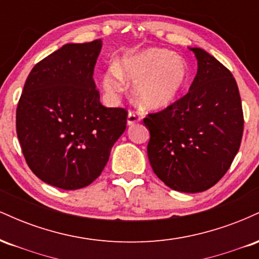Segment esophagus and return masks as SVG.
<instances>
[{"instance_id":"obj_1","label":"esophagus","mask_w":259,"mask_h":259,"mask_svg":"<svg viewBox=\"0 0 259 259\" xmlns=\"http://www.w3.org/2000/svg\"><path fill=\"white\" fill-rule=\"evenodd\" d=\"M140 119H141V115L138 111H130L127 113V125H134L139 123Z\"/></svg>"}]
</instances>
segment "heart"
Returning <instances> with one entry per match:
<instances>
[{"mask_svg": "<svg viewBox=\"0 0 259 259\" xmlns=\"http://www.w3.org/2000/svg\"><path fill=\"white\" fill-rule=\"evenodd\" d=\"M190 69L180 56L160 49L124 56L120 63L113 64L107 72L103 88L108 94H117L124 81L136 82L134 96L147 108H163L174 102L186 88Z\"/></svg>", "mask_w": 259, "mask_h": 259, "instance_id": "obj_1", "label": "heart"}]
</instances>
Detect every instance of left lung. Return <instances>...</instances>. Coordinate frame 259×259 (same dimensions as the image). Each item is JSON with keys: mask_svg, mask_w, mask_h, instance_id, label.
Listing matches in <instances>:
<instances>
[{"mask_svg": "<svg viewBox=\"0 0 259 259\" xmlns=\"http://www.w3.org/2000/svg\"><path fill=\"white\" fill-rule=\"evenodd\" d=\"M198 69L190 90L144 118L154 174L175 191H206L224 177L239 151L243 112L235 78L218 59L190 49Z\"/></svg>", "mask_w": 259, "mask_h": 259, "instance_id": "1", "label": "left lung"}]
</instances>
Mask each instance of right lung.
Returning <instances> with one entry per match:
<instances>
[{"instance_id": "add662e5", "label": "right lung", "mask_w": 259, "mask_h": 259, "mask_svg": "<svg viewBox=\"0 0 259 259\" xmlns=\"http://www.w3.org/2000/svg\"><path fill=\"white\" fill-rule=\"evenodd\" d=\"M102 42L67 44L31 69L17 107L22 152L38 179L64 190L102 173L126 127L125 108L100 102L94 69Z\"/></svg>"}]
</instances>
